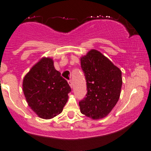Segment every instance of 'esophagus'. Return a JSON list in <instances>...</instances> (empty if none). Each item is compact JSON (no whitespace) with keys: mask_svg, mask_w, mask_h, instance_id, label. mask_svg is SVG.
Wrapping results in <instances>:
<instances>
[{"mask_svg":"<svg viewBox=\"0 0 151 151\" xmlns=\"http://www.w3.org/2000/svg\"><path fill=\"white\" fill-rule=\"evenodd\" d=\"M68 85H70V87H71V88H73V83H72V81H71V80H68Z\"/></svg>","mask_w":151,"mask_h":151,"instance_id":"1","label":"esophagus"}]
</instances>
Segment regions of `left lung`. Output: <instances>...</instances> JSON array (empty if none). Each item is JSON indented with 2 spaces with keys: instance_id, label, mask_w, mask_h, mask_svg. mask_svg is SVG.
<instances>
[{
  "instance_id": "1",
  "label": "left lung",
  "mask_w": 151,
  "mask_h": 151,
  "mask_svg": "<svg viewBox=\"0 0 151 151\" xmlns=\"http://www.w3.org/2000/svg\"><path fill=\"white\" fill-rule=\"evenodd\" d=\"M80 61L88 91L86 97L79 102L80 112L91 119H101L119 99L123 83L121 71L96 50H90Z\"/></svg>"
}]
</instances>
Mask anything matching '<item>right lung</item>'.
Segmentation results:
<instances>
[{"label":"right lung","mask_w":151,"mask_h":151,"mask_svg":"<svg viewBox=\"0 0 151 151\" xmlns=\"http://www.w3.org/2000/svg\"><path fill=\"white\" fill-rule=\"evenodd\" d=\"M22 91L32 110L39 118L51 119L62 112L71 88L52 59L42 58L24 77Z\"/></svg>","instance_id":"1"}]
</instances>
